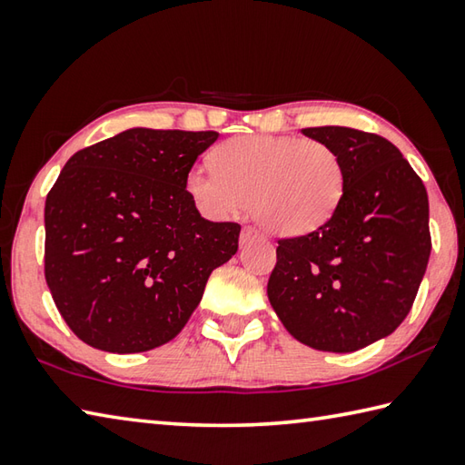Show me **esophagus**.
<instances>
[{
	"label": "esophagus",
	"instance_id": "esophagus-1",
	"mask_svg": "<svg viewBox=\"0 0 465 465\" xmlns=\"http://www.w3.org/2000/svg\"><path fill=\"white\" fill-rule=\"evenodd\" d=\"M257 237H259V231H257V228H253V226H245L241 231V241L242 242H249V241H253Z\"/></svg>",
	"mask_w": 465,
	"mask_h": 465
}]
</instances>
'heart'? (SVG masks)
<instances>
[{"mask_svg": "<svg viewBox=\"0 0 465 465\" xmlns=\"http://www.w3.org/2000/svg\"><path fill=\"white\" fill-rule=\"evenodd\" d=\"M212 165L185 177L202 214L224 218L251 203L259 224L286 237L322 226L345 192L343 161L316 138L234 136L216 146Z\"/></svg>", "mask_w": 465, "mask_h": 465, "instance_id": "obj_1", "label": "heart"}]
</instances>
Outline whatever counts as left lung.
Wrapping results in <instances>:
<instances>
[{
    "label": "left lung",
    "instance_id": "1",
    "mask_svg": "<svg viewBox=\"0 0 465 465\" xmlns=\"http://www.w3.org/2000/svg\"><path fill=\"white\" fill-rule=\"evenodd\" d=\"M345 165V192L322 226L278 239L267 296L283 327L319 351L351 353L388 337L411 312L430 255L422 179L384 136L304 128Z\"/></svg>",
    "mask_w": 465,
    "mask_h": 465
}]
</instances>
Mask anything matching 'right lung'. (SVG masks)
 <instances>
[{
	"instance_id": "1",
	"label": "right lung",
	"mask_w": 465,
	"mask_h": 465,
	"mask_svg": "<svg viewBox=\"0 0 465 465\" xmlns=\"http://www.w3.org/2000/svg\"><path fill=\"white\" fill-rule=\"evenodd\" d=\"M216 138L130 128L63 167L45 203V278L84 343L110 353L165 345L237 253L241 224L202 218L185 190Z\"/></svg>"
}]
</instances>
